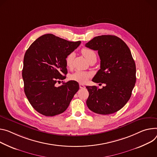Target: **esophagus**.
<instances>
[{
	"instance_id": "obj_1",
	"label": "esophagus",
	"mask_w": 157,
	"mask_h": 157,
	"mask_svg": "<svg viewBox=\"0 0 157 157\" xmlns=\"http://www.w3.org/2000/svg\"><path fill=\"white\" fill-rule=\"evenodd\" d=\"M79 88L81 89H83V88H85V86H84V85H83L82 84H79Z\"/></svg>"
}]
</instances>
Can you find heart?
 I'll use <instances>...</instances> for the list:
<instances>
[{"label":"heart","mask_w":157,"mask_h":157,"mask_svg":"<svg viewBox=\"0 0 157 157\" xmlns=\"http://www.w3.org/2000/svg\"><path fill=\"white\" fill-rule=\"evenodd\" d=\"M81 53L88 61H90V60L94 58L96 59V54L95 52L90 48H82L81 49ZM73 54H69L66 57V64L67 67L71 66V64H72V62H73ZM90 77V73L84 72V71H77L74 74L71 75V78L72 80L83 83V82H86Z\"/></svg>","instance_id":"obj_1"}]
</instances>
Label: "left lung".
Masks as SVG:
<instances>
[{
	"label": "left lung",
	"instance_id": "left-lung-1",
	"mask_svg": "<svg viewBox=\"0 0 157 157\" xmlns=\"http://www.w3.org/2000/svg\"><path fill=\"white\" fill-rule=\"evenodd\" d=\"M85 46L98 51L100 69L92 81L105 84L99 89L86 86L88 108L100 115H109L121 109L129 100L136 82V66L131 51L117 36L102 35L94 37Z\"/></svg>",
	"mask_w": 157,
	"mask_h": 157
}]
</instances>
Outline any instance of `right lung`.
Returning a JSON list of instances; mask_svg holds the SVG:
<instances>
[{
  "label": "right lung",
  "mask_w": 157,
  "mask_h": 157,
  "mask_svg": "<svg viewBox=\"0 0 157 157\" xmlns=\"http://www.w3.org/2000/svg\"><path fill=\"white\" fill-rule=\"evenodd\" d=\"M81 41L71 42L47 34L37 38L26 51L22 69L24 92L32 106L41 115L53 117L63 113L79 90L76 81L57 87L66 78V57Z\"/></svg>",
  "instance_id": "1"
}]
</instances>
